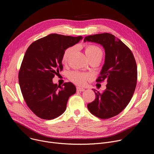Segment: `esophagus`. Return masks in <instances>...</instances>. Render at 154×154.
I'll list each match as a JSON object with an SVG mask.
<instances>
[{
    "label": "esophagus",
    "instance_id": "esophagus-1",
    "mask_svg": "<svg viewBox=\"0 0 154 154\" xmlns=\"http://www.w3.org/2000/svg\"><path fill=\"white\" fill-rule=\"evenodd\" d=\"M77 92H83V91H85V88H84L82 87H77Z\"/></svg>",
    "mask_w": 154,
    "mask_h": 154
}]
</instances>
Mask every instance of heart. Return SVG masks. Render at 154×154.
<instances>
[{
	"instance_id": "b5f03b06",
	"label": "heart",
	"mask_w": 154,
	"mask_h": 154,
	"mask_svg": "<svg viewBox=\"0 0 154 154\" xmlns=\"http://www.w3.org/2000/svg\"><path fill=\"white\" fill-rule=\"evenodd\" d=\"M74 47H70L65 50L62 57V62L63 63L68 62L72 54L74 51ZM85 54L89 60L94 58H99L102 59L103 56V52L101 48L99 46L94 44L85 46ZM68 77L70 81L77 85H84L87 80H89L91 77L89 74L77 70L69 73Z\"/></svg>"
}]
</instances>
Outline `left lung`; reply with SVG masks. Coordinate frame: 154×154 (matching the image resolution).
<instances>
[{
	"instance_id": "1",
	"label": "left lung",
	"mask_w": 154,
	"mask_h": 154,
	"mask_svg": "<svg viewBox=\"0 0 154 154\" xmlns=\"http://www.w3.org/2000/svg\"><path fill=\"white\" fill-rule=\"evenodd\" d=\"M84 41L97 43L104 48L105 63L96 81L107 82L102 93L93 89L96 98L87 104L88 109L100 119L114 117L127 107L135 89L137 67L134 55L120 39L109 33L88 35Z\"/></svg>"
}]
</instances>
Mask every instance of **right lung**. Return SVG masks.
<instances>
[{"mask_svg":"<svg viewBox=\"0 0 154 154\" xmlns=\"http://www.w3.org/2000/svg\"><path fill=\"white\" fill-rule=\"evenodd\" d=\"M82 38L52 34L28 47L19 72V82L27 106L37 117L45 120L58 117L66 110L69 98L76 92L72 83L59 86L53 83L52 79L63 69L65 50Z\"/></svg>","mask_w":154,"mask_h":154,"instance_id":"right-lung-1","label":"right lung"}]
</instances>
